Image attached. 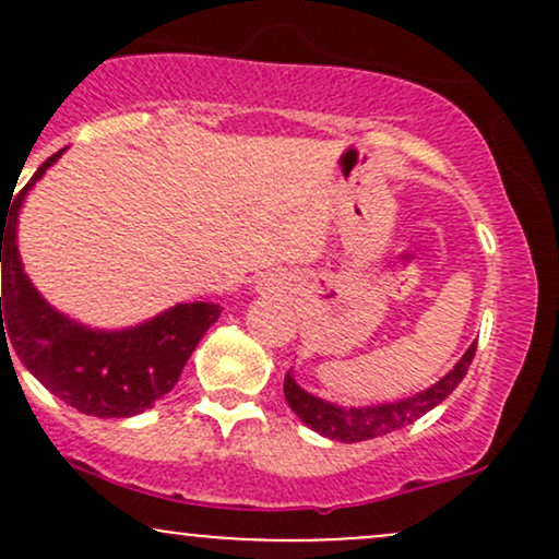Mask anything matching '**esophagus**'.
<instances>
[{
    "mask_svg": "<svg viewBox=\"0 0 559 559\" xmlns=\"http://www.w3.org/2000/svg\"><path fill=\"white\" fill-rule=\"evenodd\" d=\"M267 288H275V281L273 278H267Z\"/></svg>",
    "mask_w": 559,
    "mask_h": 559,
    "instance_id": "esophagus-1",
    "label": "esophagus"
}]
</instances>
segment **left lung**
Listing matches in <instances>:
<instances>
[{"mask_svg":"<svg viewBox=\"0 0 559 559\" xmlns=\"http://www.w3.org/2000/svg\"><path fill=\"white\" fill-rule=\"evenodd\" d=\"M473 355H476V342L467 346V352L460 357L457 365L444 378L433 383V386L418 391V394L407 396V400L383 402V404H365V407H344V404L320 400L310 394L294 381L292 373L284 378V396L294 415L310 426L312 431L333 441H344V444H355V441L376 439V436H386L396 428L409 426L426 413H431L436 404H441L460 386L467 368H471Z\"/></svg>","mask_w":559,"mask_h":559,"instance_id":"obj_1","label":"left lung"}]
</instances>
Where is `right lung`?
<instances>
[{"label":"right lung","instance_id":"add662e5","mask_svg":"<svg viewBox=\"0 0 559 559\" xmlns=\"http://www.w3.org/2000/svg\"><path fill=\"white\" fill-rule=\"evenodd\" d=\"M60 150L34 173L7 213L0 210V342L10 344L28 373L57 400L94 418H131L176 386L199 338L221 318L215 301H186L128 329H92L55 310L23 271L17 215L25 194L47 173ZM8 346V352H10Z\"/></svg>","mask_w":559,"mask_h":559}]
</instances>
